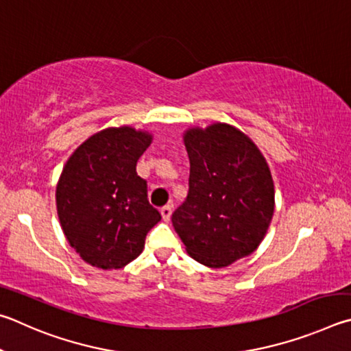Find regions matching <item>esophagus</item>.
Masks as SVG:
<instances>
[{
  "instance_id": "34e87169",
  "label": "esophagus",
  "mask_w": 351,
  "mask_h": 351,
  "mask_svg": "<svg viewBox=\"0 0 351 351\" xmlns=\"http://www.w3.org/2000/svg\"><path fill=\"white\" fill-rule=\"evenodd\" d=\"M160 213H162V217L165 222H168V220L171 219V214H172V206L171 205H165L162 210H160Z\"/></svg>"
}]
</instances>
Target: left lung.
<instances>
[{
	"label": "left lung",
	"mask_w": 351,
	"mask_h": 351,
	"mask_svg": "<svg viewBox=\"0 0 351 351\" xmlns=\"http://www.w3.org/2000/svg\"><path fill=\"white\" fill-rule=\"evenodd\" d=\"M185 146L189 189L172 225L195 261L228 267L259 247L273 219L268 165L247 135L223 123L189 129Z\"/></svg>",
	"instance_id": "left-lung-1"
}]
</instances>
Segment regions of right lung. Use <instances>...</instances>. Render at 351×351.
I'll return each mask as SVG.
<instances>
[{
    "label": "right lung",
    "mask_w": 351,
    "mask_h": 351,
    "mask_svg": "<svg viewBox=\"0 0 351 351\" xmlns=\"http://www.w3.org/2000/svg\"><path fill=\"white\" fill-rule=\"evenodd\" d=\"M151 135L129 126L92 135L67 160L57 186V211L71 247L84 262L117 269L138 257L160 222L137 162Z\"/></svg>",
    "instance_id": "add662e5"
}]
</instances>
